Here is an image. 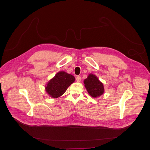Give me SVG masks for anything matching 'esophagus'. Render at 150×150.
<instances>
[{"label": "esophagus", "mask_w": 150, "mask_h": 150, "mask_svg": "<svg viewBox=\"0 0 150 150\" xmlns=\"http://www.w3.org/2000/svg\"><path fill=\"white\" fill-rule=\"evenodd\" d=\"M76 80L77 82H80L81 80V77L80 76H77L76 77Z\"/></svg>", "instance_id": "obj_1"}]
</instances>
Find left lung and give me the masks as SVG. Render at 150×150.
Instances as JSON below:
<instances>
[{
    "label": "left lung",
    "instance_id": "obj_1",
    "mask_svg": "<svg viewBox=\"0 0 150 150\" xmlns=\"http://www.w3.org/2000/svg\"><path fill=\"white\" fill-rule=\"evenodd\" d=\"M84 83L88 93L93 98L99 96L104 92L103 84L93 74H90L84 80Z\"/></svg>",
    "mask_w": 150,
    "mask_h": 150
}]
</instances>
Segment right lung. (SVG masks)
Masks as SVG:
<instances>
[{"instance_id":"obj_1","label":"right lung","mask_w":150,"mask_h":150,"mask_svg":"<svg viewBox=\"0 0 150 150\" xmlns=\"http://www.w3.org/2000/svg\"><path fill=\"white\" fill-rule=\"evenodd\" d=\"M74 81L73 76L65 71H60L47 83L45 91L51 98H57L62 95Z\"/></svg>"}]
</instances>
